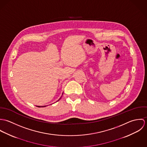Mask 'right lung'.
<instances>
[{
	"label": "right lung",
	"instance_id": "add662e5",
	"mask_svg": "<svg viewBox=\"0 0 147 147\" xmlns=\"http://www.w3.org/2000/svg\"><path fill=\"white\" fill-rule=\"evenodd\" d=\"M58 101H59V100H58ZM37 106V107H45V106Z\"/></svg>",
	"mask_w": 147,
	"mask_h": 147
}]
</instances>
